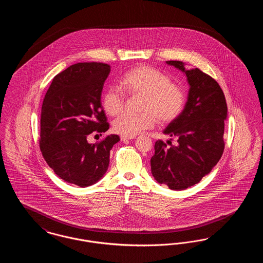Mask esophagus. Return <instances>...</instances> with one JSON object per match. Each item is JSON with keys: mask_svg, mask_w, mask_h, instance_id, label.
I'll return each instance as SVG.
<instances>
[{"mask_svg": "<svg viewBox=\"0 0 263 263\" xmlns=\"http://www.w3.org/2000/svg\"><path fill=\"white\" fill-rule=\"evenodd\" d=\"M120 139H121V141H123V142H125V141H129V140H132V139H134V137H128V136H121L120 137Z\"/></svg>", "mask_w": 263, "mask_h": 263, "instance_id": "esophagus-1", "label": "esophagus"}]
</instances>
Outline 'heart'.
I'll use <instances>...</instances> for the list:
<instances>
[{
  "mask_svg": "<svg viewBox=\"0 0 263 263\" xmlns=\"http://www.w3.org/2000/svg\"><path fill=\"white\" fill-rule=\"evenodd\" d=\"M121 86L131 97H143L140 106L142 114H123L113 122V130L123 136L134 137L153 128L157 120L162 124L172 123L185 107L186 93L183 88L151 66L141 65L127 72ZM101 103L108 115L117 116L124 109L125 97L119 88H107Z\"/></svg>",
  "mask_w": 263,
  "mask_h": 263,
  "instance_id": "b5f03b06",
  "label": "heart"
}]
</instances>
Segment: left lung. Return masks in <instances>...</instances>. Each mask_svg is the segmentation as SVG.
I'll return each mask as SVG.
<instances>
[{
    "mask_svg": "<svg viewBox=\"0 0 263 263\" xmlns=\"http://www.w3.org/2000/svg\"><path fill=\"white\" fill-rule=\"evenodd\" d=\"M166 64L184 73L189 91L182 113L163 130V134L177 139V145L167 148L158 140L151 171L159 183L184 190L198 183L221 159L228 107L224 92L212 77L197 68L186 70L181 61Z\"/></svg>",
    "mask_w": 263,
    "mask_h": 263,
    "instance_id": "obj_1",
    "label": "left lung"
}]
</instances>
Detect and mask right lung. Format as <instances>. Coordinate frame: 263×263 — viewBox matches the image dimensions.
<instances>
[{
	"instance_id": "obj_1",
	"label": "right lung",
	"mask_w": 263,
	"mask_h": 263,
	"mask_svg": "<svg viewBox=\"0 0 263 263\" xmlns=\"http://www.w3.org/2000/svg\"><path fill=\"white\" fill-rule=\"evenodd\" d=\"M110 66L77 63L54 77L41 108L40 150L54 173L81 187L105 175L118 135L89 144L88 136L106 132L109 124L101 106L103 84Z\"/></svg>"
}]
</instances>
